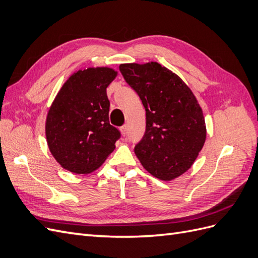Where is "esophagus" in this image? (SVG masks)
I'll return each instance as SVG.
<instances>
[{"label": "esophagus", "instance_id": "1", "mask_svg": "<svg viewBox=\"0 0 258 258\" xmlns=\"http://www.w3.org/2000/svg\"><path fill=\"white\" fill-rule=\"evenodd\" d=\"M120 131H121V135H122V136H126V135H127V131H128L127 124H124V126H122V127L120 128Z\"/></svg>", "mask_w": 258, "mask_h": 258}]
</instances>
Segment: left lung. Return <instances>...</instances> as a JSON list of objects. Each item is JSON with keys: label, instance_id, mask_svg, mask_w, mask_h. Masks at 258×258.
I'll return each mask as SVG.
<instances>
[{"label": "left lung", "instance_id": "left-lung-1", "mask_svg": "<svg viewBox=\"0 0 258 258\" xmlns=\"http://www.w3.org/2000/svg\"><path fill=\"white\" fill-rule=\"evenodd\" d=\"M119 70L146 112L145 134L135 147L137 157L153 176L172 181L192 166L206 142L198 100L181 77L158 62L123 63Z\"/></svg>", "mask_w": 258, "mask_h": 258}]
</instances>
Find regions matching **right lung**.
<instances>
[{"mask_svg":"<svg viewBox=\"0 0 258 258\" xmlns=\"http://www.w3.org/2000/svg\"><path fill=\"white\" fill-rule=\"evenodd\" d=\"M118 72L108 67L79 70L62 85L45 123L47 145L59 165L75 174L97 170L120 137L108 120L106 88Z\"/></svg>","mask_w":258,"mask_h":258,"instance_id":"add662e5","label":"right lung"}]
</instances>
